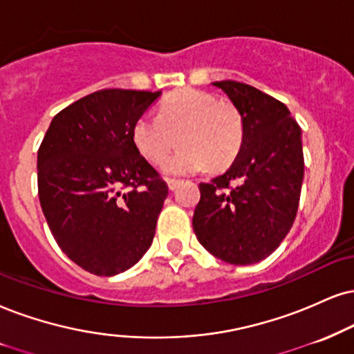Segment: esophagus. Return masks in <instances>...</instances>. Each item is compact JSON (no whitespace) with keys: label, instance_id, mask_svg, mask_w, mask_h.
Wrapping results in <instances>:
<instances>
[{"label":"esophagus","instance_id":"obj_1","mask_svg":"<svg viewBox=\"0 0 354 354\" xmlns=\"http://www.w3.org/2000/svg\"><path fill=\"white\" fill-rule=\"evenodd\" d=\"M178 184H180V180H178V178H167V185L170 190H176Z\"/></svg>","mask_w":354,"mask_h":354}]
</instances>
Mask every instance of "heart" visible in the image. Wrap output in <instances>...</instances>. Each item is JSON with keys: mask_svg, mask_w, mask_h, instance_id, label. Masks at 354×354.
Masks as SVG:
<instances>
[{"mask_svg": "<svg viewBox=\"0 0 354 354\" xmlns=\"http://www.w3.org/2000/svg\"><path fill=\"white\" fill-rule=\"evenodd\" d=\"M133 142L151 164L167 160L178 142L182 149L167 164L170 174L223 169L234 160L244 139L241 113L208 91L185 88L160 102L157 116L142 115L133 124Z\"/></svg>", "mask_w": 354, "mask_h": 354, "instance_id": "obj_1", "label": "heart"}]
</instances>
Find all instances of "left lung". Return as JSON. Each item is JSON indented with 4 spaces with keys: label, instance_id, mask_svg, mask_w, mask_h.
Segmentation results:
<instances>
[{
    "label": "left lung",
    "instance_id": "left-lung-1",
    "mask_svg": "<svg viewBox=\"0 0 354 354\" xmlns=\"http://www.w3.org/2000/svg\"><path fill=\"white\" fill-rule=\"evenodd\" d=\"M244 123L231 167L202 182L192 225L198 241L230 264H254L277 250L297 215L304 180L302 129L289 108L234 80L213 84Z\"/></svg>",
    "mask_w": 354,
    "mask_h": 354
}]
</instances>
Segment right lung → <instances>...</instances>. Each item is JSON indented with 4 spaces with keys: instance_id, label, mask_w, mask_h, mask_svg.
Wrapping results in <instances>:
<instances>
[{
    "instance_id": "right-lung-1",
    "label": "right lung",
    "mask_w": 354,
    "mask_h": 354,
    "mask_svg": "<svg viewBox=\"0 0 354 354\" xmlns=\"http://www.w3.org/2000/svg\"><path fill=\"white\" fill-rule=\"evenodd\" d=\"M160 91L104 88L59 111L37 151L39 200L59 248L95 276L149 250L167 184L133 142Z\"/></svg>"
}]
</instances>
